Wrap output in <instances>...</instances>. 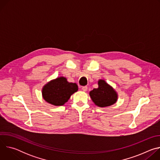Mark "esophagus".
I'll return each instance as SVG.
<instances>
[{
	"mask_svg": "<svg viewBox=\"0 0 160 160\" xmlns=\"http://www.w3.org/2000/svg\"><path fill=\"white\" fill-rule=\"evenodd\" d=\"M82 89L83 91H84V92H86V91L87 90V86H83L82 87Z\"/></svg>",
	"mask_w": 160,
	"mask_h": 160,
	"instance_id": "esophagus-1",
	"label": "esophagus"
}]
</instances>
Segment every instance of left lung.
<instances>
[{"instance_id":"8db88e82","label":"left lung","mask_w":160,"mask_h":160,"mask_svg":"<svg viewBox=\"0 0 160 160\" xmlns=\"http://www.w3.org/2000/svg\"><path fill=\"white\" fill-rule=\"evenodd\" d=\"M99 87L91 90L89 94L92 101L99 107H107L115 104L118 99L117 93L104 80L98 81Z\"/></svg>"}]
</instances>
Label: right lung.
<instances>
[{
    "label": "right lung",
    "mask_w": 160,
    "mask_h": 160,
    "mask_svg": "<svg viewBox=\"0 0 160 160\" xmlns=\"http://www.w3.org/2000/svg\"><path fill=\"white\" fill-rule=\"evenodd\" d=\"M77 90V83L68 82L64 77H59L45 85L42 96L45 101L52 105L62 106Z\"/></svg>",
    "instance_id": "obj_1"
}]
</instances>
